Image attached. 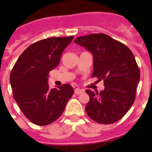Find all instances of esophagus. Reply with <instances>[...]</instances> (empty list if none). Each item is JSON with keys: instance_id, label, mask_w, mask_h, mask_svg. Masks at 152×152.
<instances>
[{"instance_id": "34e87169", "label": "esophagus", "mask_w": 152, "mask_h": 152, "mask_svg": "<svg viewBox=\"0 0 152 152\" xmlns=\"http://www.w3.org/2000/svg\"><path fill=\"white\" fill-rule=\"evenodd\" d=\"M84 91L83 89H80V88H76V89L75 90V94H80L83 93Z\"/></svg>"}]
</instances>
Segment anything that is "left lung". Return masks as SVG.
<instances>
[{
	"mask_svg": "<svg viewBox=\"0 0 152 152\" xmlns=\"http://www.w3.org/2000/svg\"><path fill=\"white\" fill-rule=\"evenodd\" d=\"M94 58L93 77L104 81V90L98 93L87 90L90 100L85 110L91 119L111 124L123 117L135 101L140 71L128 47L103 33L75 39Z\"/></svg>",
	"mask_w": 152,
	"mask_h": 152,
	"instance_id": "8db88e82",
	"label": "left lung"
}]
</instances>
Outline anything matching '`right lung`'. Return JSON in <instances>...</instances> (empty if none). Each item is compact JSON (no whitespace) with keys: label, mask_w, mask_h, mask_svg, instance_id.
Returning a JSON list of instances; mask_svg holds the SVG:
<instances>
[{"label":"right lung","mask_w":152,"mask_h":152,"mask_svg":"<svg viewBox=\"0 0 152 152\" xmlns=\"http://www.w3.org/2000/svg\"><path fill=\"white\" fill-rule=\"evenodd\" d=\"M74 36L51 37L29 45L16 61L10 75L14 100L33 123L46 126L60 117L74 94L70 84L51 89L50 71L59 64L64 49Z\"/></svg>","instance_id":"1"}]
</instances>
